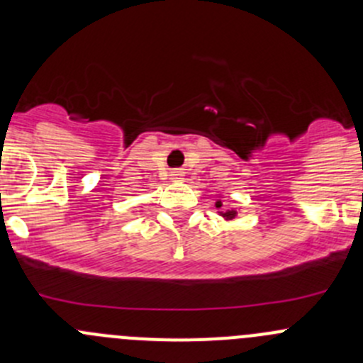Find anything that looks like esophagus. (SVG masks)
Listing matches in <instances>:
<instances>
[{
    "mask_svg": "<svg viewBox=\"0 0 363 363\" xmlns=\"http://www.w3.org/2000/svg\"><path fill=\"white\" fill-rule=\"evenodd\" d=\"M170 175H172V179H174V181H181V179H182V172H179V170H174Z\"/></svg>",
    "mask_w": 363,
    "mask_h": 363,
    "instance_id": "34e87169",
    "label": "esophagus"
}]
</instances>
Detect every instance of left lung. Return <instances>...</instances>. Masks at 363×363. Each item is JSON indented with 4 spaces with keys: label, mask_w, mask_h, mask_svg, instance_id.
I'll use <instances>...</instances> for the list:
<instances>
[{
    "label": "left lung",
    "mask_w": 363,
    "mask_h": 363,
    "mask_svg": "<svg viewBox=\"0 0 363 363\" xmlns=\"http://www.w3.org/2000/svg\"><path fill=\"white\" fill-rule=\"evenodd\" d=\"M216 207H221V202L216 203ZM221 216H223V218H226V219H233V218H235V216H237V211H233V208H230V211L221 212Z\"/></svg>",
    "instance_id": "left-lung-1"
}]
</instances>
